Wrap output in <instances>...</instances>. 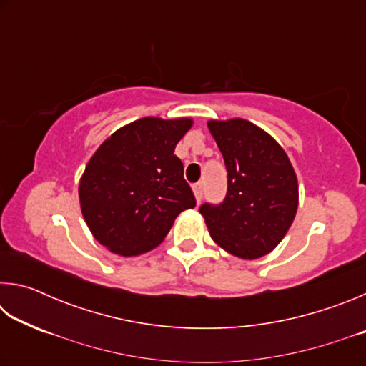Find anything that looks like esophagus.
I'll use <instances>...</instances> for the list:
<instances>
[{"label":"esophagus","instance_id":"34e87169","mask_svg":"<svg viewBox=\"0 0 366 366\" xmlns=\"http://www.w3.org/2000/svg\"><path fill=\"white\" fill-rule=\"evenodd\" d=\"M192 190H194V195H195V200L200 203L202 197H203V184L202 182H197L192 185Z\"/></svg>","mask_w":366,"mask_h":366}]
</instances>
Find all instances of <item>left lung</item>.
<instances>
[{
  "instance_id": "8db88e82",
  "label": "left lung",
  "mask_w": 366,
  "mask_h": 366,
  "mask_svg": "<svg viewBox=\"0 0 366 366\" xmlns=\"http://www.w3.org/2000/svg\"><path fill=\"white\" fill-rule=\"evenodd\" d=\"M227 169V194L200 213L221 249L244 259L272 252L287 234L299 207V184L286 152L247 119L208 121Z\"/></svg>"
}]
</instances>
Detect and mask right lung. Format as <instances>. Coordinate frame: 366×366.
Wrapping results in <instances>:
<instances>
[{
    "label": "right lung",
    "mask_w": 366,
    "mask_h": 366,
    "mask_svg": "<svg viewBox=\"0 0 366 366\" xmlns=\"http://www.w3.org/2000/svg\"><path fill=\"white\" fill-rule=\"evenodd\" d=\"M190 117H142L98 147L80 177V209L109 252L137 257L158 247L195 197L174 154Z\"/></svg>",
    "instance_id": "add662e5"
}]
</instances>
